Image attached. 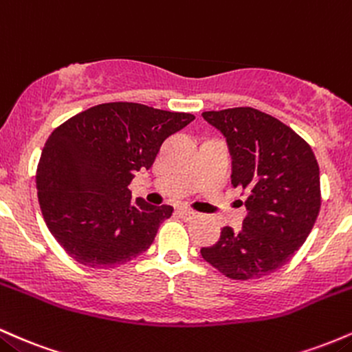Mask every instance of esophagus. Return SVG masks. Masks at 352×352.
<instances>
[{
    "label": "esophagus",
    "mask_w": 352,
    "mask_h": 352,
    "mask_svg": "<svg viewBox=\"0 0 352 352\" xmlns=\"http://www.w3.org/2000/svg\"><path fill=\"white\" fill-rule=\"evenodd\" d=\"M177 212H179V214L183 216V218H186V219L197 218V212H196V211H192V209H189V208H184V206L177 209Z\"/></svg>",
    "instance_id": "1"
}]
</instances>
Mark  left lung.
<instances>
[{"label": "left lung", "mask_w": 352, "mask_h": 352, "mask_svg": "<svg viewBox=\"0 0 352 352\" xmlns=\"http://www.w3.org/2000/svg\"><path fill=\"white\" fill-rule=\"evenodd\" d=\"M201 116L226 140L231 183L248 195L243 228H223L201 256L231 279L261 278L289 261L314 226L321 208L318 161L289 126L259 109Z\"/></svg>", "instance_id": "1"}]
</instances>
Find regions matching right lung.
Returning <instances> with one entry per match:
<instances>
[{
  "instance_id": "right-lung-1",
  "label": "right lung",
  "mask_w": 352,
  "mask_h": 352,
  "mask_svg": "<svg viewBox=\"0 0 352 352\" xmlns=\"http://www.w3.org/2000/svg\"><path fill=\"white\" fill-rule=\"evenodd\" d=\"M195 116L138 102L93 106L54 129L36 171L38 201L54 239L89 267L131 261L153 244L168 204L131 203L129 183L155 163L166 138Z\"/></svg>"
}]
</instances>
